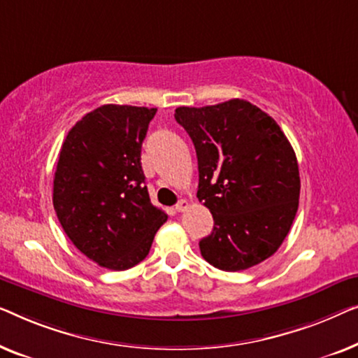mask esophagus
Returning a JSON list of instances; mask_svg holds the SVG:
<instances>
[{"mask_svg": "<svg viewBox=\"0 0 358 358\" xmlns=\"http://www.w3.org/2000/svg\"><path fill=\"white\" fill-rule=\"evenodd\" d=\"M188 206H189L188 201H186V199H180V201H178V204L175 206V209H177L178 213H185V210L188 209Z\"/></svg>", "mask_w": 358, "mask_h": 358, "instance_id": "obj_1", "label": "esophagus"}]
</instances>
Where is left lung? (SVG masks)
Wrapping results in <instances>:
<instances>
[{"instance_id": "obj_1", "label": "left lung", "mask_w": 358, "mask_h": 358, "mask_svg": "<svg viewBox=\"0 0 358 358\" xmlns=\"http://www.w3.org/2000/svg\"><path fill=\"white\" fill-rule=\"evenodd\" d=\"M175 120L198 155V199L214 229L199 241L203 258L235 273L268 259L294 222L300 173L294 149L274 118L241 99L178 107Z\"/></svg>"}]
</instances>
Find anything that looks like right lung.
Listing matches in <instances>:
<instances>
[{
    "label": "right lung",
    "mask_w": 358,
    "mask_h": 358,
    "mask_svg": "<svg viewBox=\"0 0 358 358\" xmlns=\"http://www.w3.org/2000/svg\"><path fill=\"white\" fill-rule=\"evenodd\" d=\"M157 108L102 105L69 129L53 180V208L73 245L102 268L148 256L167 214L152 206L141 145Z\"/></svg>",
    "instance_id": "add662e5"
}]
</instances>
